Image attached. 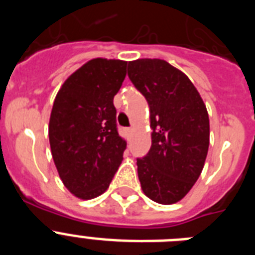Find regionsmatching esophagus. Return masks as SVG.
<instances>
[{"label":"esophagus","mask_w":255,"mask_h":255,"mask_svg":"<svg viewBox=\"0 0 255 255\" xmlns=\"http://www.w3.org/2000/svg\"><path fill=\"white\" fill-rule=\"evenodd\" d=\"M124 132H125V135L128 138H130L132 135V129L131 128H125V129H124Z\"/></svg>","instance_id":"1"}]
</instances>
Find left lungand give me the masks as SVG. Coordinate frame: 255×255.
<instances>
[{
	"instance_id": "obj_1",
	"label": "left lung",
	"mask_w": 255,
	"mask_h": 255,
	"mask_svg": "<svg viewBox=\"0 0 255 255\" xmlns=\"http://www.w3.org/2000/svg\"><path fill=\"white\" fill-rule=\"evenodd\" d=\"M128 75L147 100L153 130L149 152L136 159L143 193L159 204L176 203L193 188L206 162V105L190 79L164 60L130 61Z\"/></svg>"
}]
</instances>
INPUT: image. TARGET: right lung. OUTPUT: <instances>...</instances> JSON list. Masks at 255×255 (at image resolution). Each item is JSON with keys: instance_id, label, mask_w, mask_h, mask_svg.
<instances>
[{"instance_id": "right-lung-1", "label": "right lung", "mask_w": 255, "mask_h": 255, "mask_svg": "<svg viewBox=\"0 0 255 255\" xmlns=\"http://www.w3.org/2000/svg\"><path fill=\"white\" fill-rule=\"evenodd\" d=\"M126 61L93 58L66 79L49 117V145L64 185L80 199L110 186L126 141L117 131L114 97L126 76Z\"/></svg>"}]
</instances>
